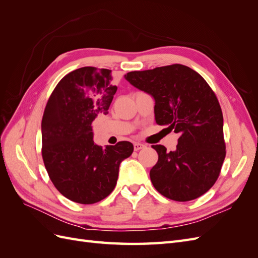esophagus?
Here are the masks:
<instances>
[{
    "label": "esophagus",
    "instance_id": "34e87169",
    "mask_svg": "<svg viewBox=\"0 0 258 258\" xmlns=\"http://www.w3.org/2000/svg\"><path fill=\"white\" fill-rule=\"evenodd\" d=\"M144 146H145L144 144L140 143V142H136V143L134 144V148H135V151H140V150H142V148H143Z\"/></svg>",
    "mask_w": 258,
    "mask_h": 258
}]
</instances>
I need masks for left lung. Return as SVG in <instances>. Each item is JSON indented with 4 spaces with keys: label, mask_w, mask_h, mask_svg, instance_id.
Listing matches in <instances>:
<instances>
[{
    "label": "left lung",
    "mask_w": 258,
    "mask_h": 258,
    "mask_svg": "<svg viewBox=\"0 0 258 258\" xmlns=\"http://www.w3.org/2000/svg\"><path fill=\"white\" fill-rule=\"evenodd\" d=\"M155 100V119L178 134L176 148L153 145L158 161L151 169L156 189L171 200L189 201L206 194L220 175L226 156L223 113L204 77L183 64L124 75Z\"/></svg>",
    "instance_id": "8db88e82"
}]
</instances>
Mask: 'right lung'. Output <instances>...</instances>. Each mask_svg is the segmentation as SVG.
Returning a JSON list of instances; mask_svg holds the SVG:
<instances>
[{"instance_id": "right-lung-1", "label": "right lung", "mask_w": 258, "mask_h": 258, "mask_svg": "<svg viewBox=\"0 0 258 258\" xmlns=\"http://www.w3.org/2000/svg\"><path fill=\"white\" fill-rule=\"evenodd\" d=\"M112 71L84 67L67 74L50 95L42 119V156L54 187L70 200L92 205L115 188L127 141L105 148L93 142L91 123L107 114L117 90Z\"/></svg>"}]
</instances>
